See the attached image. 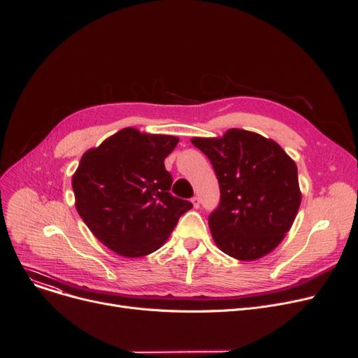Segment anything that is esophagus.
<instances>
[{"label": "esophagus", "instance_id": "esophagus-1", "mask_svg": "<svg viewBox=\"0 0 358 358\" xmlns=\"http://www.w3.org/2000/svg\"><path fill=\"white\" fill-rule=\"evenodd\" d=\"M192 203H193V208H196V209L199 208V206H201V201H199V197H196V196H194L193 199H192Z\"/></svg>", "mask_w": 358, "mask_h": 358}]
</instances>
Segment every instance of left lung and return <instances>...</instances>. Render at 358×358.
Segmentation results:
<instances>
[{"label": "left lung", "mask_w": 358, "mask_h": 358, "mask_svg": "<svg viewBox=\"0 0 358 358\" xmlns=\"http://www.w3.org/2000/svg\"><path fill=\"white\" fill-rule=\"evenodd\" d=\"M213 164L220 206L209 215L215 245L236 259L255 261L282 243L301 205L298 168L279 144L231 128L221 137H193Z\"/></svg>", "instance_id": "8db88e82"}]
</instances>
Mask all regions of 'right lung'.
Listing matches in <instances>:
<instances>
[{"mask_svg":"<svg viewBox=\"0 0 358 358\" xmlns=\"http://www.w3.org/2000/svg\"><path fill=\"white\" fill-rule=\"evenodd\" d=\"M178 137L124 128L88 149L72 176L75 206L97 239L125 258L161 248L192 209L174 197L165 157Z\"/></svg>","mask_w":358,"mask_h":358,"instance_id":"add662e5","label":"right lung"}]
</instances>
